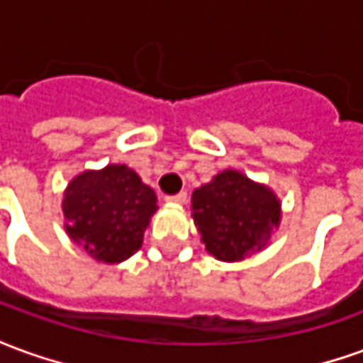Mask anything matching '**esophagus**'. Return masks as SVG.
Listing matches in <instances>:
<instances>
[{"mask_svg": "<svg viewBox=\"0 0 363 363\" xmlns=\"http://www.w3.org/2000/svg\"><path fill=\"white\" fill-rule=\"evenodd\" d=\"M186 192H179V194H173V196H165V200L169 204H184L186 202Z\"/></svg>", "mask_w": 363, "mask_h": 363, "instance_id": "1", "label": "esophagus"}]
</instances>
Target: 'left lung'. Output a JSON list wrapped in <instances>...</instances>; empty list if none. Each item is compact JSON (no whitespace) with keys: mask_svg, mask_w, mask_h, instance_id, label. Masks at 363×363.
Instances as JSON below:
<instances>
[{"mask_svg":"<svg viewBox=\"0 0 363 363\" xmlns=\"http://www.w3.org/2000/svg\"><path fill=\"white\" fill-rule=\"evenodd\" d=\"M192 220L213 259L239 262L267 247L280 228L281 202L267 184L225 169L192 192Z\"/></svg>","mask_w":363,"mask_h":363,"instance_id":"obj_1","label":"left lung"}]
</instances>
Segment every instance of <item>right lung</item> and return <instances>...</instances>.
I'll use <instances>...</instances> for the list:
<instances>
[{
	"label": "right lung",
	"instance_id": "add662e5",
	"mask_svg": "<svg viewBox=\"0 0 363 363\" xmlns=\"http://www.w3.org/2000/svg\"><path fill=\"white\" fill-rule=\"evenodd\" d=\"M64 228L99 262L118 264L142 249L157 196L134 169L111 165L74 177L62 200Z\"/></svg>",
	"mask_w": 363,
	"mask_h": 363
}]
</instances>
